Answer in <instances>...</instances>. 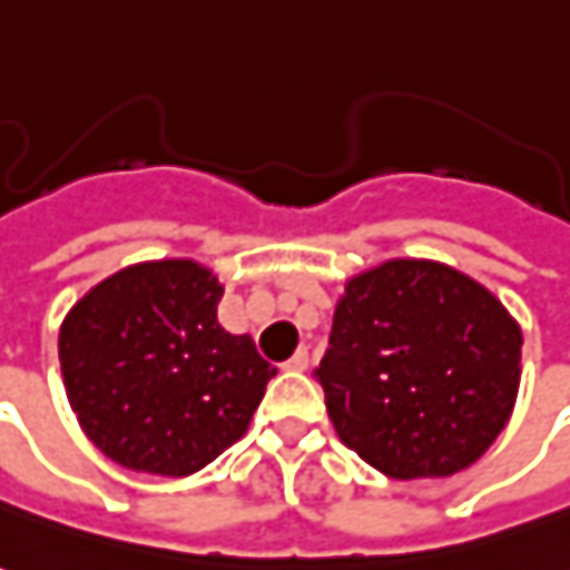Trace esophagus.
Listing matches in <instances>:
<instances>
[{"label":"esophagus","mask_w":570,"mask_h":570,"mask_svg":"<svg viewBox=\"0 0 570 570\" xmlns=\"http://www.w3.org/2000/svg\"><path fill=\"white\" fill-rule=\"evenodd\" d=\"M286 370H296V373H302V370H308V348L302 345L289 361H286Z\"/></svg>","instance_id":"obj_1"}]
</instances>
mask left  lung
<instances>
[{
  "label": "left lung",
  "instance_id": "left-lung-1",
  "mask_svg": "<svg viewBox=\"0 0 570 570\" xmlns=\"http://www.w3.org/2000/svg\"><path fill=\"white\" fill-rule=\"evenodd\" d=\"M345 448L397 481L472 465L512 416L521 330L469 274L392 258L345 284L321 367Z\"/></svg>",
  "mask_w": 570,
  "mask_h": 570
}]
</instances>
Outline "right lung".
Here are the masks:
<instances>
[{
    "instance_id": "obj_1",
    "label": "right lung",
    "mask_w": 570,
    "mask_h": 570,
    "mask_svg": "<svg viewBox=\"0 0 570 570\" xmlns=\"http://www.w3.org/2000/svg\"><path fill=\"white\" fill-rule=\"evenodd\" d=\"M222 284L190 258L138 262L91 286L58 336L82 432L114 463L181 479L249 429L277 370L218 324Z\"/></svg>"
}]
</instances>
